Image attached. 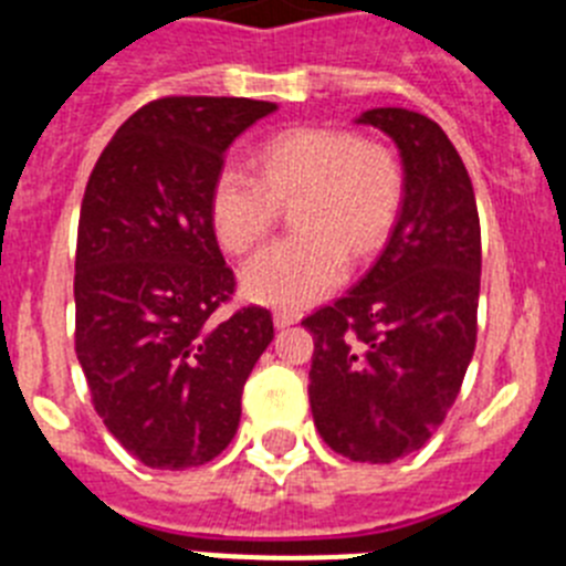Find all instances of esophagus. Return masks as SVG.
<instances>
[{
  "label": "esophagus",
  "instance_id": "obj_1",
  "mask_svg": "<svg viewBox=\"0 0 566 566\" xmlns=\"http://www.w3.org/2000/svg\"><path fill=\"white\" fill-rule=\"evenodd\" d=\"M294 323H300V312H292V308H277L274 312V326L277 328L294 326Z\"/></svg>",
  "mask_w": 566,
  "mask_h": 566
}]
</instances>
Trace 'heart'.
<instances>
[{"instance_id":"heart-1","label":"heart","mask_w":566,"mask_h":566,"mask_svg":"<svg viewBox=\"0 0 566 566\" xmlns=\"http://www.w3.org/2000/svg\"><path fill=\"white\" fill-rule=\"evenodd\" d=\"M260 175L223 164L209 192L214 238L229 252L252 249L272 229L277 201H300V234L260 249L240 269L247 297L277 308H303L332 292L348 269V249L368 254L394 227L402 203V167L382 144L345 129L300 127L269 138Z\"/></svg>"}]
</instances>
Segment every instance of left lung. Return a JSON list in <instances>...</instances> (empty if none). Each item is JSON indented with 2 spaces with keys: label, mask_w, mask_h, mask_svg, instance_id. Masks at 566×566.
<instances>
[{
  "label": "left lung",
  "mask_w": 566,
  "mask_h": 566,
  "mask_svg": "<svg viewBox=\"0 0 566 566\" xmlns=\"http://www.w3.org/2000/svg\"><path fill=\"white\" fill-rule=\"evenodd\" d=\"M402 158V203L365 277L303 326L314 334L308 402L332 451L388 464L437 433L476 348L482 232L473 184L428 115L365 109Z\"/></svg>",
  "instance_id": "left-lung-1"
}]
</instances>
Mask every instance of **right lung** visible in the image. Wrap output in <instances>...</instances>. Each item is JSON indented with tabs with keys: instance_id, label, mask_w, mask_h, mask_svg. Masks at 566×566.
<instances>
[{
	"instance_id": "obj_1",
	"label": "right lung",
	"mask_w": 566,
	"mask_h": 566,
	"mask_svg": "<svg viewBox=\"0 0 566 566\" xmlns=\"http://www.w3.org/2000/svg\"><path fill=\"white\" fill-rule=\"evenodd\" d=\"M274 109L149 102L109 138L84 189L76 354L107 431L147 468H198L232 442L243 385L274 337L260 306L214 319L234 274L209 221L223 155Z\"/></svg>"
}]
</instances>
